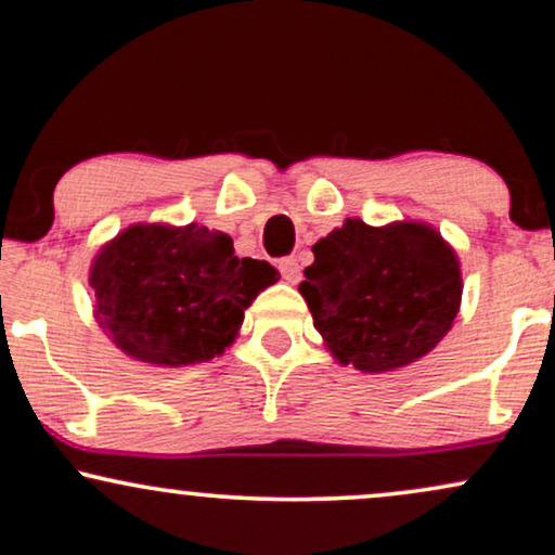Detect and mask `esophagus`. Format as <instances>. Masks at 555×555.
Returning <instances> with one entry per match:
<instances>
[{
    "instance_id": "34e87169",
    "label": "esophagus",
    "mask_w": 555,
    "mask_h": 555,
    "mask_svg": "<svg viewBox=\"0 0 555 555\" xmlns=\"http://www.w3.org/2000/svg\"><path fill=\"white\" fill-rule=\"evenodd\" d=\"M279 271H282V276H284V282H289V284H297L299 282V276H302V269H299V263H297V258L295 256H289V258H282L279 260Z\"/></svg>"
}]
</instances>
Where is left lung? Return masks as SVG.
Wrapping results in <instances>:
<instances>
[{
  "instance_id": "1",
  "label": "left lung",
  "mask_w": 555,
  "mask_h": 555,
  "mask_svg": "<svg viewBox=\"0 0 555 555\" xmlns=\"http://www.w3.org/2000/svg\"><path fill=\"white\" fill-rule=\"evenodd\" d=\"M312 253L299 295L341 364L392 372L426 357L452 328L463 297L460 260L429 224L346 219Z\"/></svg>"
}]
</instances>
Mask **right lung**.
I'll return each instance as SVG.
<instances>
[{
    "label": "right lung",
    "mask_w": 555,
    "mask_h": 555,
    "mask_svg": "<svg viewBox=\"0 0 555 555\" xmlns=\"http://www.w3.org/2000/svg\"><path fill=\"white\" fill-rule=\"evenodd\" d=\"M276 279L269 260L237 258L230 235L198 224L126 227L90 269L98 323L124 353L157 366L219 357Z\"/></svg>",
    "instance_id": "right-lung-1"
}]
</instances>
